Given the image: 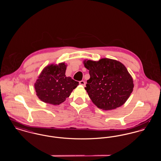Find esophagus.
Segmentation results:
<instances>
[{"label":"esophagus","instance_id":"esophagus-1","mask_svg":"<svg viewBox=\"0 0 161 161\" xmlns=\"http://www.w3.org/2000/svg\"><path fill=\"white\" fill-rule=\"evenodd\" d=\"M79 84H80V85H82V86H85V85H86V82L83 81V80H81V81H80V82H79Z\"/></svg>","mask_w":161,"mask_h":161}]
</instances>
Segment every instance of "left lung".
<instances>
[{"mask_svg":"<svg viewBox=\"0 0 161 161\" xmlns=\"http://www.w3.org/2000/svg\"><path fill=\"white\" fill-rule=\"evenodd\" d=\"M90 78L85 89L92 102L103 110L120 107L127 101L134 87L133 79L119 61L102 58L84 61Z\"/></svg>","mask_w":161,"mask_h":161,"instance_id":"left-lung-1","label":"left lung"}]
</instances>
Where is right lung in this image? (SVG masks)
Returning a JSON list of instances; mask_svg holds the SVG:
<instances>
[{
  "instance_id": "1",
  "label": "right lung",
  "mask_w": 161,
  "mask_h": 161,
  "mask_svg": "<svg viewBox=\"0 0 161 161\" xmlns=\"http://www.w3.org/2000/svg\"><path fill=\"white\" fill-rule=\"evenodd\" d=\"M66 65L51 64L43 70L34 84L36 92L42 101L58 105L69 97L77 87L78 82L71 77H66Z\"/></svg>"
}]
</instances>
